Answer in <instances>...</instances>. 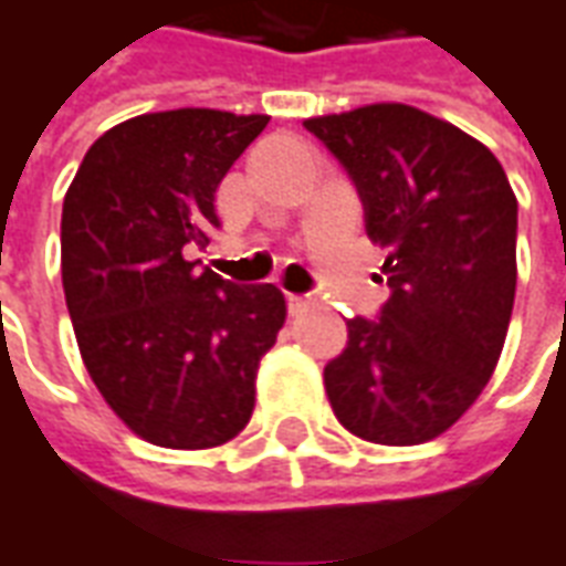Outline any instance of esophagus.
<instances>
[{
  "label": "esophagus",
  "instance_id": "esophagus-1",
  "mask_svg": "<svg viewBox=\"0 0 566 566\" xmlns=\"http://www.w3.org/2000/svg\"><path fill=\"white\" fill-rule=\"evenodd\" d=\"M307 307H311V298H307V295H290L292 314H302V311H307Z\"/></svg>",
  "mask_w": 566,
  "mask_h": 566
}]
</instances>
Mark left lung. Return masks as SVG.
Segmentation results:
<instances>
[{
	"label": "left lung",
	"instance_id": "obj_1",
	"mask_svg": "<svg viewBox=\"0 0 566 566\" xmlns=\"http://www.w3.org/2000/svg\"><path fill=\"white\" fill-rule=\"evenodd\" d=\"M360 190L391 298L323 369L335 419L381 447L440 438L481 397L512 321L517 197L478 138L409 104L305 119Z\"/></svg>",
	"mask_w": 566,
	"mask_h": 566
}]
</instances>
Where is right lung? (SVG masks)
Returning <instances> with one entry per match:
<instances>
[{"instance_id": "right-lung-1", "label": "right lung", "mask_w": 566, "mask_h": 566, "mask_svg": "<svg viewBox=\"0 0 566 566\" xmlns=\"http://www.w3.org/2000/svg\"><path fill=\"white\" fill-rule=\"evenodd\" d=\"M268 113H142L80 163L61 216V276L82 364L147 443L209 450L252 419L259 364L286 323L274 283L237 286L187 261L216 190Z\"/></svg>"}]
</instances>
